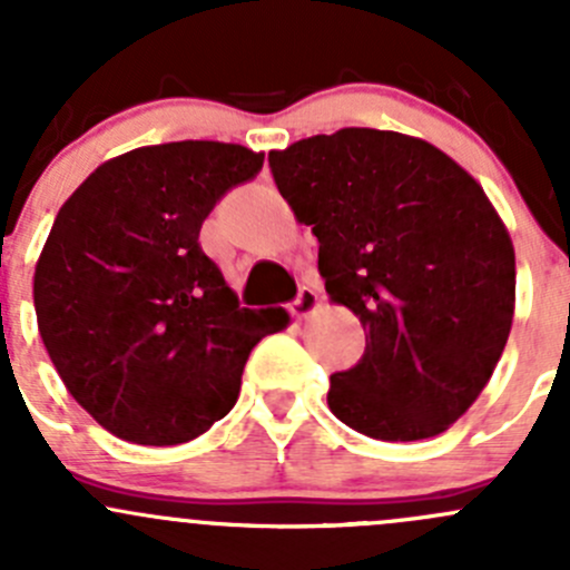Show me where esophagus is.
I'll return each mask as SVG.
<instances>
[{"mask_svg":"<svg viewBox=\"0 0 570 570\" xmlns=\"http://www.w3.org/2000/svg\"><path fill=\"white\" fill-rule=\"evenodd\" d=\"M317 308H320V295L314 289H308V286H303L301 295H297V301L289 306V312H292V317L306 320V317H312Z\"/></svg>","mask_w":570,"mask_h":570,"instance_id":"esophagus-1","label":"esophagus"}]
</instances>
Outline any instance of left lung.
Instances as JSON below:
<instances>
[{
	"label": "left lung",
	"mask_w": 570,
	"mask_h": 570,
	"mask_svg": "<svg viewBox=\"0 0 570 570\" xmlns=\"http://www.w3.org/2000/svg\"><path fill=\"white\" fill-rule=\"evenodd\" d=\"M312 226L331 303L366 331L327 407L377 441L433 439L480 396L508 344L515 250L469 170L422 137L347 126L269 151Z\"/></svg>",
	"instance_id": "left-lung-1"
}]
</instances>
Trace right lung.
<instances>
[{
    "label": "right lung",
    "instance_id": "1",
    "mask_svg": "<svg viewBox=\"0 0 570 570\" xmlns=\"http://www.w3.org/2000/svg\"><path fill=\"white\" fill-rule=\"evenodd\" d=\"M264 154L217 140L107 159L60 206L36 264L38 331L73 400L118 439H198L239 396L245 361L284 308H239L200 250L206 215Z\"/></svg>",
    "mask_w": 570,
    "mask_h": 570
}]
</instances>
